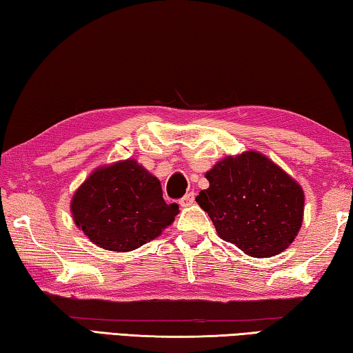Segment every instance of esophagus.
Returning a JSON list of instances; mask_svg holds the SVG:
<instances>
[{
	"instance_id": "1",
	"label": "esophagus",
	"mask_w": 353,
	"mask_h": 353,
	"mask_svg": "<svg viewBox=\"0 0 353 353\" xmlns=\"http://www.w3.org/2000/svg\"><path fill=\"white\" fill-rule=\"evenodd\" d=\"M194 200H195V195H194V192H189V194L184 195V197L180 200V205H181L183 208L190 206V205L194 203Z\"/></svg>"
}]
</instances>
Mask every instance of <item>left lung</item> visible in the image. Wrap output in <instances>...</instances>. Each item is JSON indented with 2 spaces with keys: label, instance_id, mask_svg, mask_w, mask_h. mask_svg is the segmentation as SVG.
<instances>
[{
  "label": "left lung",
  "instance_id": "left-lung-1",
  "mask_svg": "<svg viewBox=\"0 0 353 353\" xmlns=\"http://www.w3.org/2000/svg\"><path fill=\"white\" fill-rule=\"evenodd\" d=\"M197 195L217 234L245 255L269 258L292 244L303 221L300 184L258 152L227 156L206 172Z\"/></svg>",
  "mask_w": 353,
  "mask_h": 353
}]
</instances>
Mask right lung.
<instances>
[{
	"instance_id": "1",
	"label": "right lung",
	"mask_w": 353,
	"mask_h": 353,
	"mask_svg": "<svg viewBox=\"0 0 353 353\" xmlns=\"http://www.w3.org/2000/svg\"><path fill=\"white\" fill-rule=\"evenodd\" d=\"M73 221L98 247L130 252L158 238L178 214L156 176L134 159L98 167L72 199Z\"/></svg>"
}]
</instances>
